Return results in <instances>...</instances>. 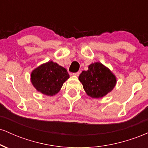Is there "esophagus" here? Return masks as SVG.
Instances as JSON below:
<instances>
[{"label": "esophagus", "instance_id": "1", "mask_svg": "<svg viewBox=\"0 0 148 148\" xmlns=\"http://www.w3.org/2000/svg\"><path fill=\"white\" fill-rule=\"evenodd\" d=\"M80 74V72H75V73H73L72 75L74 76H78Z\"/></svg>", "mask_w": 148, "mask_h": 148}]
</instances>
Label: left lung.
<instances>
[{
	"instance_id": "obj_1",
	"label": "left lung",
	"mask_w": 148,
	"mask_h": 148,
	"mask_svg": "<svg viewBox=\"0 0 148 148\" xmlns=\"http://www.w3.org/2000/svg\"><path fill=\"white\" fill-rule=\"evenodd\" d=\"M84 90L92 98H101L111 92L116 84V77L101 62H94L79 76Z\"/></svg>"
}]
</instances>
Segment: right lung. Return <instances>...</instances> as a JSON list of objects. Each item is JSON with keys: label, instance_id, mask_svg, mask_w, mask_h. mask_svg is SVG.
Wrapping results in <instances>:
<instances>
[{"label": "right lung", "instance_id": "obj_1", "mask_svg": "<svg viewBox=\"0 0 148 148\" xmlns=\"http://www.w3.org/2000/svg\"><path fill=\"white\" fill-rule=\"evenodd\" d=\"M32 84L38 92L53 96L60 91L69 78L67 69L53 61H49L35 68L30 76Z\"/></svg>", "mask_w": 148, "mask_h": 148}]
</instances>
